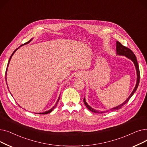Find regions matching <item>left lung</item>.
<instances>
[{"label": "left lung", "instance_id": "obj_1", "mask_svg": "<svg viewBox=\"0 0 147 147\" xmlns=\"http://www.w3.org/2000/svg\"><path fill=\"white\" fill-rule=\"evenodd\" d=\"M116 54H117V55H118L125 56V57H126V58H127L128 59H130L131 61L133 62L135 66V68H136V75H137V79H136V85L135 86V88L134 89L133 91L132 92V93L130 94L129 96L127 98V99L126 100V101L124 102H123L120 105H118L117 107H114V108H113V109H110L111 111L118 110L119 109H121V107H123V105H125L129 101V100L130 99L131 97L132 96V95L134 94V93L136 92V89H137V88L138 87L139 83H140V68H139V65H138V64L137 59H136V56H135V55L134 54V53L132 51H131L129 48L126 47V46H125L122 45L119 42L117 41L116 42ZM83 102H84V104H85L86 107L88 109V110H89L92 112H94V113H104L105 112V111H99L98 110H96L94 109L93 108H92L90 106H89L88 105V104L86 102L85 98H84V99H83ZM107 111H108V110L106 111V112Z\"/></svg>", "mask_w": 147, "mask_h": 147}]
</instances>
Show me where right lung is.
Wrapping results in <instances>:
<instances>
[{"label": "right lung", "instance_id": "add662e5", "mask_svg": "<svg viewBox=\"0 0 147 147\" xmlns=\"http://www.w3.org/2000/svg\"><path fill=\"white\" fill-rule=\"evenodd\" d=\"M32 39H33V38H32V39H31L30 40H29L28 42H27V43H24V45H26V44H28V43H29L31 41H32ZM21 46H20V47H18L17 49H15L13 52V53H12V55H11V57H10V58H9V61H8V63H7V68H6V73H5V79H6V82H6V75H7V67H8V65H9V63H10V61H11V58H12V57L13 56V54H14V53L15 52H16L17 51V49H18L20 47H21ZM7 84V83H6ZM7 87H8V86H7ZM8 90H9V88H8ZM10 94H11V92H10ZM59 97H60V95L59 96V98H58V100H57V102H56V104H55V105H54L52 108H51V109H50V110H49L48 111H45V112H43V113H37V114H48V113H50L54 109H55V107L57 105V104H58V101H59Z\"/></svg>", "mask_w": 147, "mask_h": 147}]
</instances>
